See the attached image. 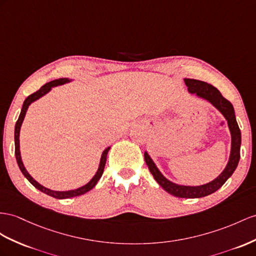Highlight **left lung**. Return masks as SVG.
<instances>
[{"label": "left lung", "mask_w": 256, "mask_h": 256, "mask_svg": "<svg viewBox=\"0 0 256 256\" xmlns=\"http://www.w3.org/2000/svg\"><path fill=\"white\" fill-rule=\"evenodd\" d=\"M185 84L188 88V92L190 94H194L202 100H208L210 104L218 109L220 112L224 116L227 121L229 130H230L232 135V149H230V156H229V160L226 168H224L218 178L213 180L212 182H206L204 185L200 186H185V185H178L175 182L168 180L164 175H163L159 168H156L152 159L150 158L147 152L144 154L145 156L146 164L150 173L152 174L156 182L164 189L168 194H171L178 198H188V199H194V198H202L215 192L218 189H220L225 182L230 178L234 170L237 168V166L240 160V146H241V132L238 126L237 120H236L234 110L230 102H228L226 98L222 97L220 92L214 88L213 85L208 84L206 82L194 80V78H184Z\"/></svg>", "instance_id": "1"}]
</instances>
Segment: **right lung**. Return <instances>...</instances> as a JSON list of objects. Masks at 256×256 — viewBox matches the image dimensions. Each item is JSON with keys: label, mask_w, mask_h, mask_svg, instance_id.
Here are the masks:
<instances>
[{"label": "right lung", "mask_w": 256, "mask_h": 256, "mask_svg": "<svg viewBox=\"0 0 256 256\" xmlns=\"http://www.w3.org/2000/svg\"><path fill=\"white\" fill-rule=\"evenodd\" d=\"M71 80H69L68 78H58V80H54V81H50L46 84H44L43 86L36 90V93L29 95L27 98H26L24 104H22V112L19 114L18 120L16 122V126H15V156H16V160L18 163V166L20 168L22 173L24 174V176L26 178H27L32 185H34L36 189L50 196H53V198L56 199H68V198H72V196H81L86 194L88 192H90V189H93L95 187V185L97 184V182L100 180L102 175L104 173V164H106V160H107V154L110 147L106 148L102 152V156H100V166H98V170L96 174L93 176V178H92L88 184H85L82 187H78L76 189H72V190H67V192H56V190H52V189H48L46 187L42 186L41 184H38V182L32 178V176L28 173L27 170H26L22 160V156H20V145H19V133H20V128H22V124L24 122V119L26 116V112H27V110L29 108L30 104L38 100V98L43 97L45 94H48V92L52 90V88H55L58 86V85H62L66 83H69Z\"/></svg>", "instance_id": "right-lung-1"}]
</instances>
